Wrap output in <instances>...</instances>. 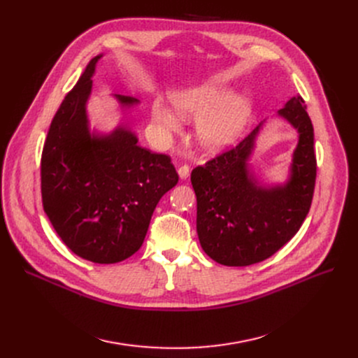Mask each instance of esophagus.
<instances>
[{"label":"esophagus","instance_id":"34e87169","mask_svg":"<svg viewBox=\"0 0 358 358\" xmlns=\"http://www.w3.org/2000/svg\"><path fill=\"white\" fill-rule=\"evenodd\" d=\"M178 176H180L182 180L189 178V176H190V165H189V164L181 165V166L178 168Z\"/></svg>","mask_w":358,"mask_h":358}]
</instances>
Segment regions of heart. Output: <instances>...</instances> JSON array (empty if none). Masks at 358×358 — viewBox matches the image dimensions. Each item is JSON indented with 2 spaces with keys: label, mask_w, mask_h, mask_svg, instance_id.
I'll return each instance as SVG.
<instances>
[{
  "label": "heart",
  "mask_w": 358,
  "mask_h": 358,
  "mask_svg": "<svg viewBox=\"0 0 358 358\" xmlns=\"http://www.w3.org/2000/svg\"><path fill=\"white\" fill-rule=\"evenodd\" d=\"M173 103L184 119L197 120L200 143L210 150H217L232 143L245 124L248 106L242 99H224V94L213 87H199L177 92ZM154 120L165 131L174 134L180 120L173 111L161 103L154 106Z\"/></svg>",
  "instance_id": "1"
}]
</instances>
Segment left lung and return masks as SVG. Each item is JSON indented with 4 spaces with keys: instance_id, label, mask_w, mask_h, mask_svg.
I'll return each mask as SVG.
<instances>
[{
    "instance_id": "8db88e82",
    "label": "left lung",
    "mask_w": 358,
    "mask_h": 358,
    "mask_svg": "<svg viewBox=\"0 0 358 358\" xmlns=\"http://www.w3.org/2000/svg\"><path fill=\"white\" fill-rule=\"evenodd\" d=\"M278 115L299 131L292 178L285 187L262 189L248 173L247 161L259 126L192 171L199 239L204 252L219 264L245 267L270 258L297 234L309 213L316 155L305 100L293 97Z\"/></svg>"
}]
</instances>
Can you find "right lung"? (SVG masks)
<instances>
[{
	"instance_id": "add662e5",
	"label": "right lung",
	"mask_w": 358,
	"mask_h": 358,
	"mask_svg": "<svg viewBox=\"0 0 358 358\" xmlns=\"http://www.w3.org/2000/svg\"><path fill=\"white\" fill-rule=\"evenodd\" d=\"M100 56L90 61L52 119L41 187L43 210L65 245L84 259L115 264L142 247L157 204L178 174L171 158L139 146L123 127L91 138L85 103ZM117 99L123 106L136 103Z\"/></svg>"
}]
</instances>
